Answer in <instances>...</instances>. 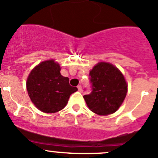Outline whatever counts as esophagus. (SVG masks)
I'll use <instances>...</instances> for the list:
<instances>
[{
  "label": "esophagus",
  "instance_id": "34e87169",
  "mask_svg": "<svg viewBox=\"0 0 158 158\" xmlns=\"http://www.w3.org/2000/svg\"><path fill=\"white\" fill-rule=\"evenodd\" d=\"M77 88H78V90H79V92H82V85H79L77 86Z\"/></svg>",
  "mask_w": 158,
  "mask_h": 158
}]
</instances>
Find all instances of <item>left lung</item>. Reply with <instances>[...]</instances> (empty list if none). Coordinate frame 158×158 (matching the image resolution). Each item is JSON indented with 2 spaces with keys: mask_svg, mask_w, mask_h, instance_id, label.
<instances>
[{
  "mask_svg": "<svg viewBox=\"0 0 158 158\" xmlns=\"http://www.w3.org/2000/svg\"><path fill=\"white\" fill-rule=\"evenodd\" d=\"M91 93L83 96L91 111L99 115L115 113L127 93L124 76L112 64L99 62L89 73Z\"/></svg>",
  "mask_w": 158,
  "mask_h": 158,
  "instance_id": "obj_1",
  "label": "left lung"
}]
</instances>
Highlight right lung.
<instances>
[{
  "label": "right lung",
  "instance_id": "right-lung-1",
  "mask_svg": "<svg viewBox=\"0 0 158 158\" xmlns=\"http://www.w3.org/2000/svg\"><path fill=\"white\" fill-rule=\"evenodd\" d=\"M60 66L54 60L37 65L27 79V90L31 100L41 111L52 113L66 106L72 93L78 90L69 85V79L60 73Z\"/></svg>",
  "mask_w": 158,
  "mask_h": 158
}]
</instances>
